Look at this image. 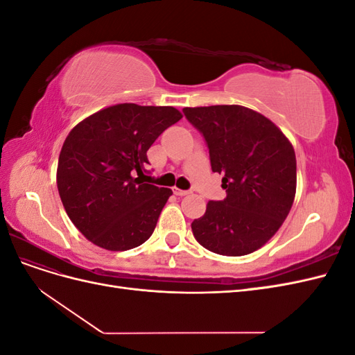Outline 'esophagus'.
Segmentation results:
<instances>
[{"mask_svg": "<svg viewBox=\"0 0 355 355\" xmlns=\"http://www.w3.org/2000/svg\"><path fill=\"white\" fill-rule=\"evenodd\" d=\"M173 192H175L176 196H179V197H184V196L189 194V191H185V189H179V188H175V189H173Z\"/></svg>", "mask_w": 355, "mask_h": 355, "instance_id": "esophagus-1", "label": "esophagus"}]
</instances>
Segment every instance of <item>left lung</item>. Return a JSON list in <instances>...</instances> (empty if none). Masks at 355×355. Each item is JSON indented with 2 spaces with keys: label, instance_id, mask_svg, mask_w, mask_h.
<instances>
[{
  "label": "left lung",
  "instance_id": "left-lung-1",
  "mask_svg": "<svg viewBox=\"0 0 355 355\" xmlns=\"http://www.w3.org/2000/svg\"><path fill=\"white\" fill-rule=\"evenodd\" d=\"M204 136L211 170L227 198L209 201L191 223L196 240L223 256H244L270 240L292 209L296 155L284 133L262 114L240 105L184 108Z\"/></svg>",
  "mask_w": 355,
  "mask_h": 355
}]
</instances>
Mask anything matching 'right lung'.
<instances>
[{
  "instance_id": "1",
  "label": "right lung",
  "mask_w": 355,
  "mask_h": 355,
  "mask_svg": "<svg viewBox=\"0 0 355 355\" xmlns=\"http://www.w3.org/2000/svg\"><path fill=\"white\" fill-rule=\"evenodd\" d=\"M180 118L173 106L118 103L69 132L59 155L58 189L69 219L89 241L124 252L151 237L173 192L145 184L146 151Z\"/></svg>"
}]
</instances>
